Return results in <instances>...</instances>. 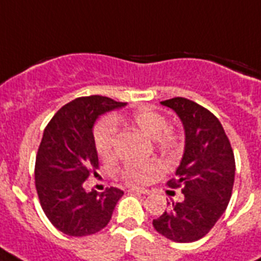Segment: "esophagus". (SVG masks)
Wrapping results in <instances>:
<instances>
[{"instance_id": "34e87169", "label": "esophagus", "mask_w": 261, "mask_h": 261, "mask_svg": "<svg viewBox=\"0 0 261 261\" xmlns=\"http://www.w3.org/2000/svg\"><path fill=\"white\" fill-rule=\"evenodd\" d=\"M130 192H134V194H139V195H149V194H150V191L146 190V188H141V187H131Z\"/></svg>"}]
</instances>
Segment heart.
I'll return each mask as SVG.
<instances>
[{"instance_id": "obj_1", "label": "heart", "mask_w": 261, "mask_h": 261, "mask_svg": "<svg viewBox=\"0 0 261 261\" xmlns=\"http://www.w3.org/2000/svg\"><path fill=\"white\" fill-rule=\"evenodd\" d=\"M115 122H116V118L114 120L104 119L94 128V145H96L98 154L101 157H111L114 154L115 146H116V137H118V128H116ZM131 123L142 131L143 134L154 139L157 146L163 150L173 151L180 146V138L174 133L167 130V118L157 111L150 110V108L137 111L131 115ZM155 167H157V164L153 161L130 163L123 168L122 173L130 181L143 182L149 178Z\"/></svg>"}]
</instances>
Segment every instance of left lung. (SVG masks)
<instances>
[{
    "mask_svg": "<svg viewBox=\"0 0 261 261\" xmlns=\"http://www.w3.org/2000/svg\"><path fill=\"white\" fill-rule=\"evenodd\" d=\"M161 104L176 112L184 127V153L171 188L181 187L182 202L153 219L160 234L174 243H192L211 230L225 213L234 184L236 163L222 124L210 111L184 97Z\"/></svg>",
    "mask_w": 261,
    "mask_h": 261,
    "instance_id": "8db88e82",
    "label": "left lung"
}]
</instances>
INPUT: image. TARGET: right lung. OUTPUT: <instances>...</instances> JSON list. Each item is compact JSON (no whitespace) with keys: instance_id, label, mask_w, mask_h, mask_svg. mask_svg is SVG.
<instances>
[{"instance_id":"1","label":"right lung","mask_w":261,"mask_h":261,"mask_svg":"<svg viewBox=\"0 0 261 261\" xmlns=\"http://www.w3.org/2000/svg\"><path fill=\"white\" fill-rule=\"evenodd\" d=\"M126 102L104 96L79 97L54 115L43 133L35 164V184L44 214L59 231L83 237L108 225L123 191L87 192L84 181L97 169L93 126L98 116Z\"/></svg>"}]
</instances>
